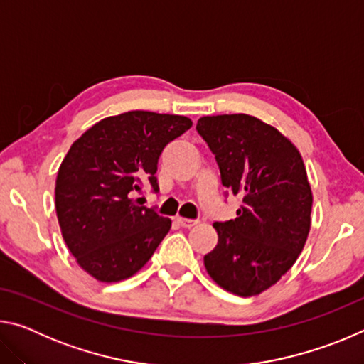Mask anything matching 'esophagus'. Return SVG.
Returning a JSON list of instances; mask_svg holds the SVG:
<instances>
[{"label":"esophagus","instance_id":"1","mask_svg":"<svg viewBox=\"0 0 364 364\" xmlns=\"http://www.w3.org/2000/svg\"><path fill=\"white\" fill-rule=\"evenodd\" d=\"M178 223H180L183 228H193L197 225V220H189V218H183V217H178L176 218Z\"/></svg>","mask_w":364,"mask_h":364}]
</instances>
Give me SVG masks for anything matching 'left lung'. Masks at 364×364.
I'll return each instance as SVG.
<instances>
[{
    "mask_svg": "<svg viewBox=\"0 0 364 364\" xmlns=\"http://www.w3.org/2000/svg\"><path fill=\"white\" fill-rule=\"evenodd\" d=\"M197 133L217 160L226 196L242 197L237 217L217 221L218 244L204 257L210 278L241 297L276 284L310 232L313 196L300 152L247 114L202 117Z\"/></svg>",
    "mask_w": 364,
    "mask_h": 364,
    "instance_id": "8db88e82",
    "label": "left lung"
}]
</instances>
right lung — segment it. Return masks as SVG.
I'll use <instances>...</instances> for the list:
<instances>
[{"label":"right lung","instance_id":"1","mask_svg":"<svg viewBox=\"0 0 364 364\" xmlns=\"http://www.w3.org/2000/svg\"><path fill=\"white\" fill-rule=\"evenodd\" d=\"M191 127L183 115L130 110L97 122L70 146L54 191L58 220L77 263L97 281L130 278L167 236L171 220L134 194L143 181L157 193L160 154Z\"/></svg>","mask_w":364,"mask_h":364}]
</instances>
